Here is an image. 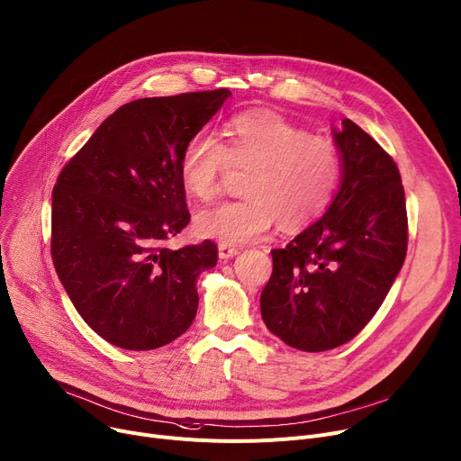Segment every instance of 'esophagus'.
<instances>
[{"label": "esophagus", "mask_w": 461, "mask_h": 461, "mask_svg": "<svg viewBox=\"0 0 461 461\" xmlns=\"http://www.w3.org/2000/svg\"><path fill=\"white\" fill-rule=\"evenodd\" d=\"M237 254H239V249L230 247V244H224V242L219 244V258H221L222 261H228V259L235 258Z\"/></svg>", "instance_id": "obj_1"}]
</instances>
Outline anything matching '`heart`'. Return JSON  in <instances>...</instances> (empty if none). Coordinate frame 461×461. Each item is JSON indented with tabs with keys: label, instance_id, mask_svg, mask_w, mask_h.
<instances>
[{
	"label": "heart",
	"instance_id": "obj_1",
	"mask_svg": "<svg viewBox=\"0 0 461 461\" xmlns=\"http://www.w3.org/2000/svg\"><path fill=\"white\" fill-rule=\"evenodd\" d=\"M231 167L250 170L247 198L217 203L194 217L200 237L224 244L252 242L276 221L289 231L310 226L328 211L343 177L335 142L267 109L231 116L222 140L205 131L193 135L179 156L183 189L196 200H212Z\"/></svg>",
	"mask_w": 461,
	"mask_h": 461
}]
</instances>
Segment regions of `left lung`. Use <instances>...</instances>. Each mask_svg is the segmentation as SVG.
Listing matches in <instances>:
<instances>
[{
  "label": "left lung",
  "instance_id": "obj_1",
  "mask_svg": "<svg viewBox=\"0 0 461 461\" xmlns=\"http://www.w3.org/2000/svg\"><path fill=\"white\" fill-rule=\"evenodd\" d=\"M333 139L343 179L322 219L287 247L272 250L261 317L280 339L303 352L341 347L369 324L408 250L401 172L389 153L352 120Z\"/></svg>",
  "mask_w": 461,
  "mask_h": 461
}]
</instances>
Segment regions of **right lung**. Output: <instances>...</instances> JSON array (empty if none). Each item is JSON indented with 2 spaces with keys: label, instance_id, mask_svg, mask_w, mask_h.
<instances>
[{
  "label": "right lung",
  "instance_id": "1",
  "mask_svg": "<svg viewBox=\"0 0 461 461\" xmlns=\"http://www.w3.org/2000/svg\"><path fill=\"white\" fill-rule=\"evenodd\" d=\"M230 96L217 88L122 105L57 177V276L83 321L114 347H165L196 317V280L217 265V244L170 250L165 240L191 221L181 149Z\"/></svg>",
  "mask_w": 461,
  "mask_h": 461
}]
</instances>
